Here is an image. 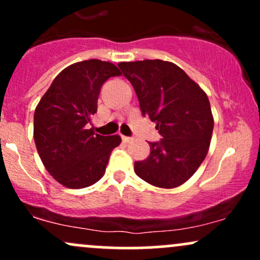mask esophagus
<instances>
[{"mask_svg":"<svg viewBox=\"0 0 260 260\" xmlns=\"http://www.w3.org/2000/svg\"><path fill=\"white\" fill-rule=\"evenodd\" d=\"M122 140H123V142H131V140H132V137L122 136Z\"/></svg>","mask_w":260,"mask_h":260,"instance_id":"obj_1","label":"esophagus"}]
</instances>
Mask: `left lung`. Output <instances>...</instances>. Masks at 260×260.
Masks as SVG:
<instances>
[{"mask_svg": "<svg viewBox=\"0 0 260 260\" xmlns=\"http://www.w3.org/2000/svg\"><path fill=\"white\" fill-rule=\"evenodd\" d=\"M118 67L133 85L142 115L156 122L161 139L134 162L138 177L153 186L175 188L198 170L208 154L214 120L201 86L172 62L144 59Z\"/></svg>", "mask_w": 260, "mask_h": 260, "instance_id": "1", "label": "left lung"}]
</instances>
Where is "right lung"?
Returning a JSON list of instances; mask_svg holds the SVG:
<instances>
[{
    "label": "right lung",
    "mask_w": 260,
    "mask_h": 260,
    "mask_svg": "<svg viewBox=\"0 0 260 260\" xmlns=\"http://www.w3.org/2000/svg\"><path fill=\"white\" fill-rule=\"evenodd\" d=\"M121 72L111 62L88 59L64 68L41 98L34 113V140L49 174L68 188L94 184L105 174L121 137L86 129L98 111L101 86Z\"/></svg>",
    "instance_id": "add662e5"
}]
</instances>
